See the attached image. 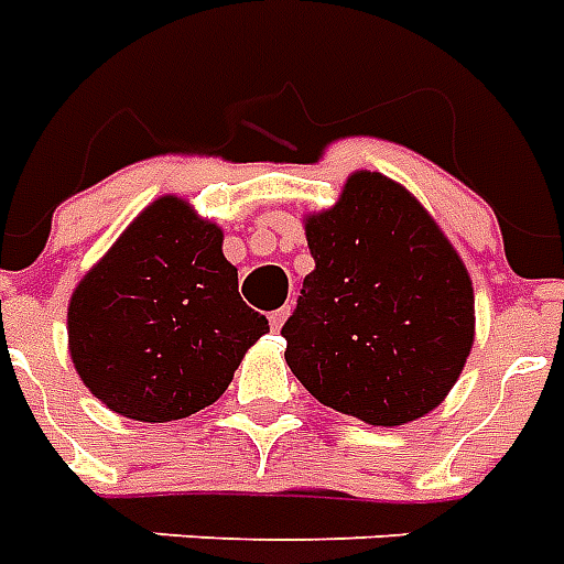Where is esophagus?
<instances>
[{
	"label": "esophagus",
	"instance_id": "obj_1",
	"mask_svg": "<svg viewBox=\"0 0 564 564\" xmlns=\"http://www.w3.org/2000/svg\"><path fill=\"white\" fill-rule=\"evenodd\" d=\"M290 318V307H281V310H274L272 316H269V325H272V330H281L283 322Z\"/></svg>",
	"mask_w": 564,
	"mask_h": 564
}]
</instances>
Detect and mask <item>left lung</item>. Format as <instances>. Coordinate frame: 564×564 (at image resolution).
<instances>
[{
	"mask_svg": "<svg viewBox=\"0 0 564 564\" xmlns=\"http://www.w3.org/2000/svg\"><path fill=\"white\" fill-rule=\"evenodd\" d=\"M316 269L283 325L286 362L318 403L375 427L436 410L474 345L463 257L398 181L354 172L304 216Z\"/></svg>",
	"mask_w": 564,
	"mask_h": 564,
	"instance_id": "8db88e82",
	"label": "left lung"
}]
</instances>
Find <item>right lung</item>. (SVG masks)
Wrapping results in <instances>:
<instances>
[{
    "mask_svg": "<svg viewBox=\"0 0 564 564\" xmlns=\"http://www.w3.org/2000/svg\"><path fill=\"white\" fill-rule=\"evenodd\" d=\"M66 334L75 371L108 410L161 424L219 401L269 322L239 299L219 225L161 195L78 281Z\"/></svg>",
    "mask_w": 564,
    "mask_h": 564,
    "instance_id": "obj_1",
    "label": "right lung"
}]
</instances>
